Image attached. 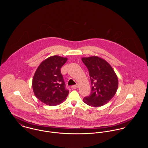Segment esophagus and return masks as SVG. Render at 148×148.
I'll return each mask as SVG.
<instances>
[{
    "label": "esophagus",
    "instance_id": "esophagus-1",
    "mask_svg": "<svg viewBox=\"0 0 148 148\" xmlns=\"http://www.w3.org/2000/svg\"><path fill=\"white\" fill-rule=\"evenodd\" d=\"M79 87V85L76 84L75 85H72V86H71V88H72V89H76V88H78Z\"/></svg>",
    "mask_w": 148,
    "mask_h": 148
}]
</instances>
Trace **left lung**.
<instances>
[{"mask_svg":"<svg viewBox=\"0 0 148 148\" xmlns=\"http://www.w3.org/2000/svg\"><path fill=\"white\" fill-rule=\"evenodd\" d=\"M87 67L90 79V94L83 101L88 106L98 107L108 103L118 88L117 76L111 65L104 59L93 56L82 59Z\"/></svg>","mask_w":148,"mask_h":148,"instance_id":"obj_1","label":"left lung"}]
</instances>
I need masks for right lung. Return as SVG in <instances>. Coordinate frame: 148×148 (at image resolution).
<instances>
[{
    "instance_id": "1",
    "label": "right lung",
    "mask_w": 148,
    "mask_h": 148,
    "mask_svg": "<svg viewBox=\"0 0 148 148\" xmlns=\"http://www.w3.org/2000/svg\"><path fill=\"white\" fill-rule=\"evenodd\" d=\"M67 58L57 55L51 56L39 65L32 80V88L36 97L49 106H58L65 100L69 90L65 88L62 66Z\"/></svg>"
}]
</instances>
